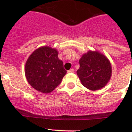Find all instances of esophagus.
Wrapping results in <instances>:
<instances>
[{"label":"esophagus","instance_id":"obj_1","mask_svg":"<svg viewBox=\"0 0 132 132\" xmlns=\"http://www.w3.org/2000/svg\"><path fill=\"white\" fill-rule=\"evenodd\" d=\"M68 73H73L74 72V69H70V70H68Z\"/></svg>","mask_w":132,"mask_h":132}]
</instances>
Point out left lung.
Returning a JSON list of instances; mask_svg holds the SVG:
<instances>
[{"label":"left lung","mask_w":132,"mask_h":132,"mask_svg":"<svg viewBox=\"0 0 132 132\" xmlns=\"http://www.w3.org/2000/svg\"><path fill=\"white\" fill-rule=\"evenodd\" d=\"M77 75L82 84L91 91L102 89L107 85L112 75L109 59L97 51L89 50L79 60Z\"/></svg>","instance_id":"left-lung-1"}]
</instances>
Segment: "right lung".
<instances>
[{
    "label": "right lung",
    "instance_id": "add662e5",
    "mask_svg": "<svg viewBox=\"0 0 132 132\" xmlns=\"http://www.w3.org/2000/svg\"><path fill=\"white\" fill-rule=\"evenodd\" d=\"M67 71L58 58L56 49L42 46L29 56L25 63V73L29 84L37 91L50 93L61 84Z\"/></svg>",
    "mask_w": 132,
    "mask_h": 132
}]
</instances>
